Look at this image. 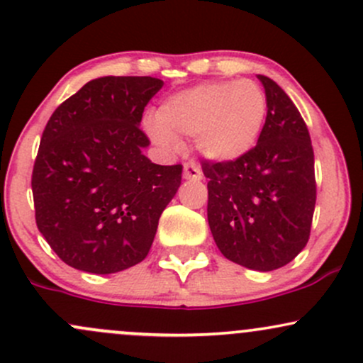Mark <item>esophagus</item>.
Returning a JSON list of instances; mask_svg holds the SVG:
<instances>
[{
    "mask_svg": "<svg viewBox=\"0 0 363 363\" xmlns=\"http://www.w3.org/2000/svg\"><path fill=\"white\" fill-rule=\"evenodd\" d=\"M201 177H203V174L196 163H193V162L184 163V179H189V181H200Z\"/></svg>",
    "mask_w": 363,
    "mask_h": 363,
    "instance_id": "34e87169",
    "label": "esophagus"
}]
</instances>
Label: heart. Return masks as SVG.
I'll list each match as a JSON object with an SVG mask.
<instances>
[{
    "mask_svg": "<svg viewBox=\"0 0 363 363\" xmlns=\"http://www.w3.org/2000/svg\"><path fill=\"white\" fill-rule=\"evenodd\" d=\"M265 117V91L255 81L203 82L167 98L150 133L167 148H177V136H196L203 157L230 162L253 148Z\"/></svg>",
    "mask_w": 363,
    "mask_h": 363,
    "instance_id": "obj_1",
    "label": "heart"
}]
</instances>
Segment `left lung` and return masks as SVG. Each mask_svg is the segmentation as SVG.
Returning a JSON list of instances; mask_svg holds the SVG:
<instances>
[{"mask_svg": "<svg viewBox=\"0 0 363 363\" xmlns=\"http://www.w3.org/2000/svg\"><path fill=\"white\" fill-rule=\"evenodd\" d=\"M258 79L267 96L258 143L236 160H203L201 169L218 250L234 264L269 272L289 264L308 242L317 184L303 117L272 79Z\"/></svg>", "mask_w": 363, "mask_h": 363, "instance_id": "1", "label": "left lung"}]
</instances>
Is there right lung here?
I'll use <instances>...</instances> for the list:
<instances>
[{
  "label": "right lung",
  "mask_w": 363,
  "mask_h": 363,
  "mask_svg": "<svg viewBox=\"0 0 363 363\" xmlns=\"http://www.w3.org/2000/svg\"><path fill=\"white\" fill-rule=\"evenodd\" d=\"M157 77H99L62 103L43 130L33 169L35 224L67 265L113 274L139 264L181 186L182 165L143 155L139 129Z\"/></svg>",
  "instance_id": "add662e5"
}]
</instances>
